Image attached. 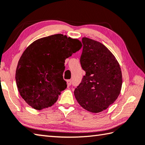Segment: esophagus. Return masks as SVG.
Segmentation results:
<instances>
[{
  "instance_id": "34e87169",
  "label": "esophagus",
  "mask_w": 145,
  "mask_h": 145,
  "mask_svg": "<svg viewBox=\"0 0 145 145\" xmlns=\"http://www.w3.org/2000/svg\"><path fill=\"white\" fill-rule=\"evenodd\" d=\"M67 83L68 86H70L71 85H72V80H67Z\"/></svg>"
}]
</instances>
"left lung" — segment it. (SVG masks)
Listing matches in <instances>:
<instances>
[{"instance_id":"1","label":"left lung","mask_w":145,"mask_h":145,"mask_svg":"<svg viewBox=\"0 0 145 145\" xmlns=\"http://www.w3.org/2000/svg\"><path fill=\"white\" fill-rule=\"evenodd\" d=\"M80 56L85 75L74 90L78 104L89 112L98 113L114 103L120 95L123 79L120 64L101 42L83 38Z\"/></svg>"}]
</instances>
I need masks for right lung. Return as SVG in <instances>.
Here are the masks:
<instances>
[{"label": "right lung", "instance_id": "1", "mask_svg": "<svg viewBox=\"0 0 145 145\" xmlns=\"http://www.w3.org/2000/svg\"><path fill=\"white\" fill-rule=\"evenodd\" d=\"M80 41L61 34L34 41L22 53L16 72L22 98L41 110L55 104L67 87L63 74L65 60L81 48Z\"/></svg>", "mask_w": 145, "mask_h": 145}]
</instances>
